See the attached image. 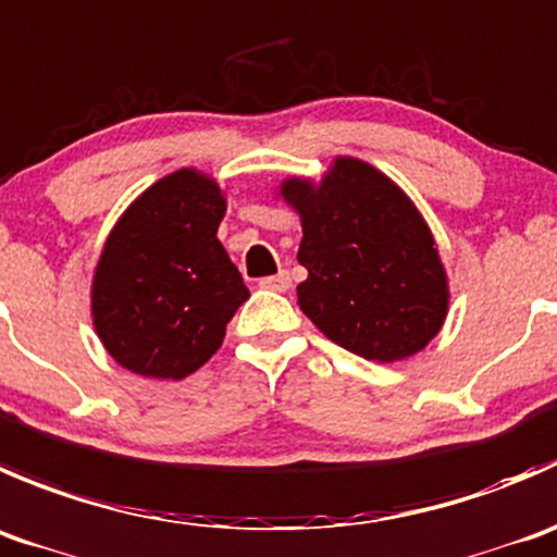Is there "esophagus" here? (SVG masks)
<instances>
[{
	"mask_svg": "<svg viewBox=\"0 0 557 557\" xmlns=\"http://www.w3.org/2000/svg\"><path fill=\"white\" fill-rule=\"evenodd\" d=\"M260 286H262V289H271V292H286L292 286V278H289V273L281 271V273H276V276L262 278Z\"/></svg>",
	"mask_w": 557,
	"mask_h": 557,
	"instance_id": "1",
	"label": "esophagus"
}]
</instances>
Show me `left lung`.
<instances>
[{"label": "left lung", "mask_w": 557, "mask_h": 557, "mask_svg": "<svg viewBox=\"0 0 557 557\" xmlns=\"http://www.w3.org/2000/svg\"><path fill=\"white\" fill-rule=\"evenodd\" d=\"M278 195L300 216L297 306L333 344L376 362L425 349L449 311L431 227L411 197L373 164L335 157L319 184L286 178Z\"/></svg>", "instance_id": "left-lung-1"}]
</instances>
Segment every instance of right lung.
Segmentation results:
<instances>
[{
	"label": "right lung",
	"mask_w": 557,
	"mask_h": 557,
	"mask_svg": "<svg viewBox=\"0 0 557 557\" xmlns=\"http://www.w3.org/2000/svg\"><path fill=\"white\" fill-rule=\"evenodd\" d=\"M227 197L195 168L148 186L110 230L91 281V319L108 355L146 379L189 376L249 297L216 238Z\"/></svg>",
	"instance_id": "add662e5"
}]
</instances>
